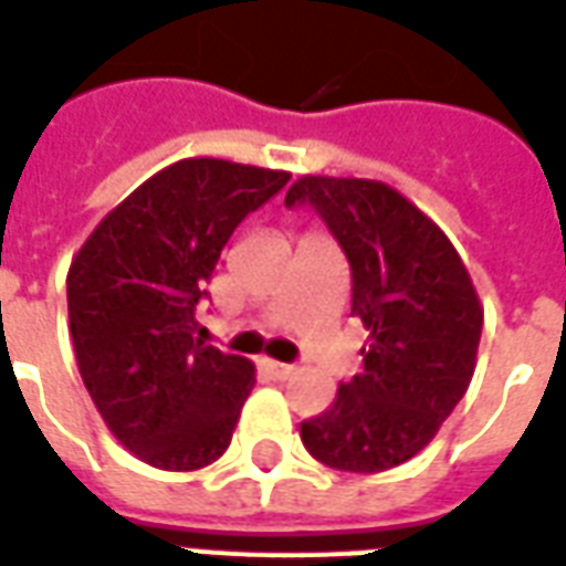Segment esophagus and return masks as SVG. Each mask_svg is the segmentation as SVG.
Instances as JSON below:
<instances>
[{
  "label": "esophagus",
  "instance_id": "34e87169",
  "mask_svg": "<svg viewBox=\"0 0 566 566\" xmlns=\"http://www.w3.org/2000/svg\"><path fill=\"white\" fill-rule=\"evenodd\" d=\"M262 365H265V370H268V374H271V377H274V379H289V377H292V374H295V368H292V365H283V361H274V358H265Z\"/></svg>",
  "mask_w": 566,
  "mask_h": 566
}]
</instances>
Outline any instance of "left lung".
<instances>
[{"instance_id":"left-lung-1","label":"left lung","mask_w":566,"mask_h":566,"mask_svg":"<svg viewBox=\"0 0 566 566\" xmlns=\"http://www.w3.org/2000/svg\"><path fill=\"white\" fill-rule=\"evenodd\" d=\"M313 208L353 274V316L368 328L361 374L301 422L316 461L379 473L422 452L464 398L482 334L476 289L422 210L377 180L301 177L286 208Z\"/></svg>"}]
</instances>
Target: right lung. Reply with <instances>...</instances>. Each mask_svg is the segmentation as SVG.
<instances>
[{"instance_id":"right-lung-1","label":"right lung","mask_w":566,"mask_h":566,"mask_svg":"<svg viewBox=\"0 0 566 566\" xmlns=\"http://www.w3.org/2000/svg\"><path fill=\"white\" fill-rule=\"evenodd\" d=\"M286 171L180 159L119 201L69 268V328L111 434L159 470H198L229 449L253 365L196 337V304L232 232Z\"/></svg>"}]
</instances>
